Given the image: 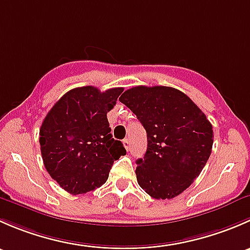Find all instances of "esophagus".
Here are the masks:
<instances>
[{"mask_svg": "<svg viewBox=\"0 0 250 250\" xmlns=\"http://www.w3.org/2000/svg\"><path fill=\"white\" fill-rule=\"evenodd\" d=\"M123 146H125L127 150H130V141L129 139H125L123 140Z\"/></svg>", "mask_w": 250, "mask_h": 250, "instance_id": "esophagus-1", "label": "esophagus"}]
</instances>
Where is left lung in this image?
<instances>
[{
	"instance_id": "1",
	"label": "left lung",
	"mask_w": 250,
	"mask_h": 250,
	"mask_svg": "<svg viewBox=\"0 0 250 250\" xmlns=\"http://www.w3.org/2000/svg\"><path fill=\"white\" fill-rule=\"evenodd\" d=\"M147 134L137 180L156 200H170L200 175L213 147V125L186 94L172 87L138 85L120 98Z\"/></svg>"
}]
</instances>
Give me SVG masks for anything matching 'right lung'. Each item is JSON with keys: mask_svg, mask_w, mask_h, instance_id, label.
Instances as JSON below:
<instances>
[{"mask_svg": "<svg viewBox=\"0 0 250 250\" xmlns=\"http://www.w3.org/2000/svg\"><path fill=\"white\" fill-rule=\"evenodd\" d=\"M123 88L100 92L93 85L65 93L47 113L40 129L42 160L60 188L87 193L106 183L113 162L125 155L111 134L107 112Z\"/></svg>", "mask_w": 250, "mask_h": 250, "instance_id": "right-lung-1", "label": "right lung"}]
</instances>
